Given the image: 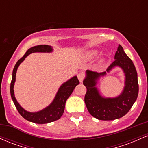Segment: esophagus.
Listing matches in <instances>:
<instances>
[{"instance_id": "1", "label": "esophagus", "mask_w": 148, "mask_h": 148, "mask_svg": "<svg viewBox=\"0 0 148 148\" xmlns=\"http://www.w3.org/2000/svg\"><path fill=\"white\" fill-rule=\"evenodd\" d=\"M77 77H78V79H79L80 82L82 83L83 81H84V78H85V74H84V73L82 72H79V73H78V74H77Z\"/></svg>"}]
</instances>
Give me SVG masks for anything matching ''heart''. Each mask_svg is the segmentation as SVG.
<instances>
[{
	"label": "heart",
	"instance_id": "1",
	"mask_svg": "<svg viewBox=\"0 0 148 148\" xmlns=\"http://www.w3.org/2000/svg\"><path fill=\"white\" fill-rule=\"evenodd\" d=\"M95 55H96V53L95 52H93V53H91L90 55V56L93 57V56H95Z\"/></svg>",
	"mask_w": 148,
	"mask_h": 148
}]
</instances>
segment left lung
I'll list each match as a JSON object with an SVG mask.
<instances>
[{"label":"left lung","instance_id":"8db88e82","mask_svg":"<svg viewBox=\"0 0 148 148\" xmlns=\"http://www.w3.org/2000/svg\"><path fill=\"white\" fill-rule=\"evenodd\" d=\"M115 60L106 69L109 72L115 66H119L125 74V86L122 94L115 98H103L95 87L97 81L106 72L98 73L86 71L84 85L87 88L84 101L88 111L92 116L101 120H113L123 117L128 113L138 95V83L136 69L132 60L119 45L115 55Z\"/></svg>","mask_w":148,"mask_h":148}]
</instances>
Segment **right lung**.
<instances>
[{
  "mask_svg": "<svg viewBox=\"0 0 148 148\" xmlns=\"http://www.w3.org/2000/svg\"><path fill=\"white\" fill-rule=\"evenodd\" d=\"M53 49L49 45H37L35 47H31L28 49L23 56L21 58L17 61L16 64H15L14 69L12 72V79L11 84H10V94H11L12 99L14 103L16 106V109L20 113V115L25 118V120L28 121L32 122V123L37 124H46L51 122L56 121L61 118L64 113V106H65V102L68 97L71 95L73 90L75 87L79 84V81L78 80L76 76H74L67 82H65L60 88H59L56 95L55 99H54L53 102L47 106L45 109L42 111L36 112V113H30V112L26 111L23 109L22 107L20 106L19 103L17 102L14 94V85L15 80H16V73L18 67L21 62L24 60L25 58L28 56V55L32 53L35 52H51Z\"/></svg>",
  "mask_w": 148,
  "mask_h": 148,
  "instance_id": "add662e5",
  "label": "right lung"
}]
</instances>
